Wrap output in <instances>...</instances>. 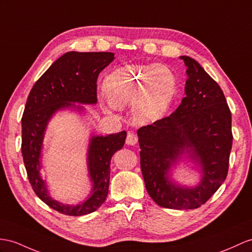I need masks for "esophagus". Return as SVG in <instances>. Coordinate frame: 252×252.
<instances>
[{"mask_svg": "<svg viewBox=\"0 0 252 252\" xmlns=\"http://www.w3.org/2000/svg\"><path fill=\"white\" fill-rule=\"evenodd\" d=\"M138 142V136L136 132L129 131L127 133V138H126V143L128 145H134Z\"/></svg>", "mask_w": 252, "mask_h": 252, "instance_id": "obj_1", "label": "esophagus"}]
</instances>
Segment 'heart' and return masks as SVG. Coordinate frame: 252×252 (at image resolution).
Returning a JSON list of instances; mask_svg holds the SVG:
<instances>
[{
	"label": "heart",
	"mask_w": 252,
	"mask_h": 252,
	"mask_svg": "<svg viewBox=\"0 0 252 252\" xmlns=\"http://www.w3.org/2000/svg\"><path fill=\"white\" fill-rule=\"evenodd\" d=\"M106 95L114 108H124L136 96L133 114L141 123L160 119L172 102L176 80L160 64L128 66L115 70L103 82Z\"/></svg>",
	"instance_id": "heart-1"
}]
</instances>
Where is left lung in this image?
Instances as JSON below:
<instances>
[{
  "mask_svg": "<svg viewBox=\"0 0 252 252\" xmlns=\"http://www.w3.org/2000/svg\"><path fill=\"white\" fill-rule=\"evenodd\" d=\"M187 67L185 97L175 111L139 128L141 171L156 203L172 210L198 208L217 191L229 170L232 118L222 90L197 61L180 57ZM201 168L195 188L169 180V169L186 153Z\"/></svg>",
  "mask_w": 252,
  "mask_h": 252,
  "instance_id": "left-lung-1",
  "label": "left lung"
}]
</instances>
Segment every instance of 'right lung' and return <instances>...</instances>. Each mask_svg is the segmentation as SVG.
Listing matches in <instances>:
<instances>
[{"label": "right lung", "instance_id": "right-lung-1", "mask_svg": "<svg viewBox=\"0 0 252 252\" xmlns=\"http://www.w3.org/2000/svg\"><path fill=\"white\" fill-rule=\"evenodd\" d=\"M114 60L112 52H76L63 54L49 67L31 90L21 120L23 162L31 186L36 195L53 210L68 216H82L95 212L105 202L109 190L110 160L125 143L127 133L121 131L108 136H93L90 140L88 168L93 189L90 197L77 205L53 200L46 182L40 176L42 140L48 122L64 108L81 111L75 103L97 102V78Z\"/></svg>", "mask_w": 252, "mask_h": 252}]
</instances>
